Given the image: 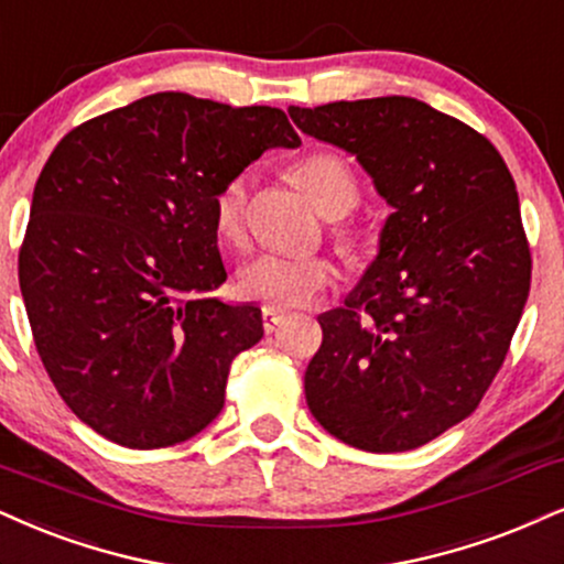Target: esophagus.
Segmentation results:
<instances>
[{
	"instance_id": "esophagus-1",
	"label": "esophagus",
	"mask_w": 564,
	"mask_h": 564,
	"mask_svg": "<svg viewBox=\"0 0 564 564\" xmlns=\"http://www.w3.org/2000/svg\"><path fill=\"white\" fill-rule=\"evenodd\" d=\"M261 318H263V332H267V335H271V332H276L282 326V322L288 316L282 314V311H274V308H263V314H261Z\"/></svg>"
}]
</instances>
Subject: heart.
<instances>
[{"label": "heart", "mask_w": 564, "mask_h": 564, "mask_svg": "<svg viewBox=\"0 0 564 564\" xmlns=\"http://www.w3.org/2000/svg\"><path fill=\"white\" fill-rule=\"evenodd\" d=\"M295 183L303 187L318 214L337 219L350 212L358 200V180L343 156L318 151L305 156L293 170ZM248 175L229 177L214 196V229L225 242H238L246 229ZM335 282V267L318 256L259 253L238 271V290L250 301L267 308H297L322 295Z\"/></svg>", "instance_id": "obj_1"}]
</instances>
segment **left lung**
Returning a JSON list of instances; mask_svg holds the SVG:
<instances>
[{
  "label": "left lung",
  "mask_w": 564,
  "mask_h": 564,
  "mask_svg": "<svg viewBox=\"0 0 564 564\" xmlns=\"http://www.w3.org/2000/svg\"><path fill=\"white\" fill-rule=\"evenodd\" d=\"M288 112L356 156L392 206L343 308L318 316L305 402L350 447L415 449L474 413L523 316L531 250L516 180L481 133L410 96Z\"/></svg>",
  "instance_id": "1"
}]
</instances>
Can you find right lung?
I'll use <instances>...</instances> for the list:
<instances>
[{
  "instance_id": "obj_1",
  "label": "right lung",
  "mask_w": 564,
  "mask_h": 564,
  "mask_svg": "<svg viewBox=\"0 0 564 564\" xmlns=\"http://www.w3.org/2000/svg\"><path fill=\"white\" fill-rule=\"evenodd\" d=\"M282 109L143 96L57 143L33 187L20 293L59 398L104 440L156 449L204 431L261 308L208 297L227 280L214 196L269 149Z\"/></svg>"
}]
</instances>
